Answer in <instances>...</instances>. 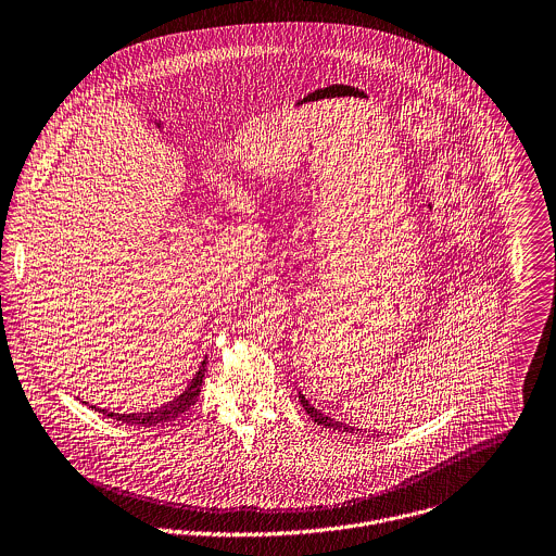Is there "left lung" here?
<instances>
[{
	"label": "left lung",
	"mask_w": 556,
	"mask_h": 556,
	"mask_svg": "<svg viewBox=\"0 0 556 556\" xmlns=\"http://www.w3.org/2000/svg\"><path fill=\"white\" fill-rule=\"evenodd\" d=\"M298 400H300V404L304 406V410L308 413V417L313 419V421H317V426H324V428H330V430H343V432H354V428L352 426H345L343 421H337V419H332V417H328V415H324V413H319L315 406H311L308 404V400L300 393L298 395Z\"/></svg>",
	"instance_id": "obj_1"
}]
</instances>
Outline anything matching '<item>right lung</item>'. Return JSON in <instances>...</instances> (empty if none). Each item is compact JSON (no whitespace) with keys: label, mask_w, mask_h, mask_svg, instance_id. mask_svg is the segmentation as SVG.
I'll list each match as a JSON object with an SVG mask.
<instances>
[{"label":"right lung","mask_w":556,"mask_h":556,"mask_svg":"<svg viewBox=\"0 0 556 556\" xmlns=\"http://www.w3.org/2000/svg\"><path fill=\"white\" fill-rule=\"evenodd\" d=\"M204 371H206V358L202 361L200 369L195 371L193 380L189 382V387L169 404L156 408V410H148V413H109L106 408H98L100 413H106L111 419H117L122 424H128V426H156V424H165V421H172L176 419L178 415H182L185 410H189L198 395H200V389H202V380H204ZM96 408V406H91Z\"/></svg>","instance_id":"right-lung-1"}]
</instances>
